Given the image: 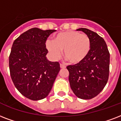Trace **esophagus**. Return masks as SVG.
Instances as JSON below:
<instances>
[{
  "instance_id": "esophagus-1",
  "label": "esophagus",
  "mask_w": 121,
  "mask_h": 121,
  "mask_svg": "<svg viewBox=\"0 0 121 121\" xmlns=\"http://www.w3.org/2000/svg\"><path fill=\"white\" fill-rule=\"evenodd\" d=\"M60 68H65V65H64V64H60Z\"/></svg>"
}]
</instances>
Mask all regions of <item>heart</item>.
I'll list each match as a JSON object with an SVG mask.
<instances>
[{
  "label": "heart",
  "instance_id": "obj_1",
  "mask_svg": "<svg viewBox=\"0 0 121 121\" xmlns=\"http://www.w3.org/2000/svg\"><path fill=\"white\" fill-rule=\"evenodd\" d=\"M46 47L54 59H59L64 50V57L69 63H81L88 56L91 50V40L87 35L75 31L58 33L53 41L47 40Z\"/></svg>",
  "mask_w": 121,
  "mask_h": 121
}]
</instances>
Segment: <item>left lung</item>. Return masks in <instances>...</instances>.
Wrapping results in <instances>:
<instances>
[{
  "label": "left lung",
  "instance_id": "8db88e82",
  "mask_svg": "<svg viewBox=\"0 0 121 121\" xmlns=\"http://www.w3.org/2000/svg\"><path fill=\"white\" fill-rule=\"evenodd\" d=\"M90 37L91 50L81 63L67 67L70 86L79 99L89 100L100 93L105 86L109 75L110 54L105 40L96 33L79 28Z\"/></svg>",
  "mask_w": 121,
  "mask_h": 121
}]
</instances>
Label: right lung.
Instances as JSON below:
<instances>
[{
    "label": "right lung",
    "instance_id": "right-lung-1",
    "mask_svg": "<svg viewBox=\"0 0 121 121\" xmlns=\"http://www.w3.org/2000/svg\"><path fill=\"white\" fill-rule=\"evenodd\" d=\"M55 31L30 29L14 40L11 48V79L17 90L32 100L48 96L60 71L59 63L49 61L46 57V40Z\"/></svg>",
    "mask_w": 121,
    "mask_h": 121
}]
</instances>
